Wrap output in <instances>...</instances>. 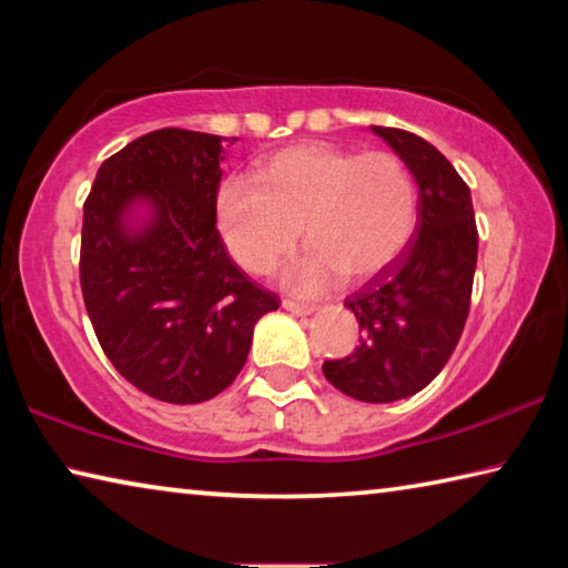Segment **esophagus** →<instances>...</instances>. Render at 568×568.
Returning <instances> with one entry per match:
<instances>
[{"label": "esophagus", "mask_w": 568, "mask_h": 568, "mask_svg": "<svg viewBox=\"0 0 568 568\" xmlns=\"http://www.w3.org/2000/svg\"><path fill=\"white\" fill-rule=\"evenodd\" d=\"M283 307H285L287 313H293V315H313L315 313V305L295 303V301H283Z\"/></svg>", "instance_id": "obj_1"}]
</instances>
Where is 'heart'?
<instances>
[{"label": "heart", "mask_w": 568, "mask_h": 568, "mask_svg": "<svg viewBox=\"0 0 568 568\" xmlns=\"http://www.w3.org/2000/svg\"><path fill=\"white\" fill-rule=\"evenodd\" d=\"M418 190L390 152H353L325 142L277 152L255 178H227L217 190V225L243 271L265 275L303 230L307 250L283 273L287 291L315 295L361 281L396 257L416 230Z\"/></svg>", "instance_id": "heart-1"}]
</instances>
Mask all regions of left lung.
<instances>
[{"instance_id":"left-lung-1","label":"left lung","mask_w":568,"mask_h":568,"mask_svg":"<svg viewBox=\"0 0 568 568\" xmlns=\"http://www.w3.org/2000/svg\"><path fill=\"white\" fill-rule=\"evenodd\" d=\"M371 130L416 180L418 227L390 271L345 297L361 343L348 358L325 361L323 373L355 400L393 403L426 388L454 353L468 318L478 233L468 185L430 142L396 128Z\"/></svg>"}]
</instances>
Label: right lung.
<instances>
[{
	"label": "right lung",
	"mask_w": 568,
	"mask_h": 568,
	"mask_svg": "<svg viewBox=\"0 0 568 568\" xmlns=\"http://www.w3.org/2000/svg\"><path fill=\"white\" fill-rule=\"evenodd\" d=\"M223 142L178 128L142 134L102 162L84 203L80 283L102 351L134 388L178 406L223 393L255 323L281 305L220 240Z\"/></svg>",
	"instance_id": "1"
}]
</instances>
